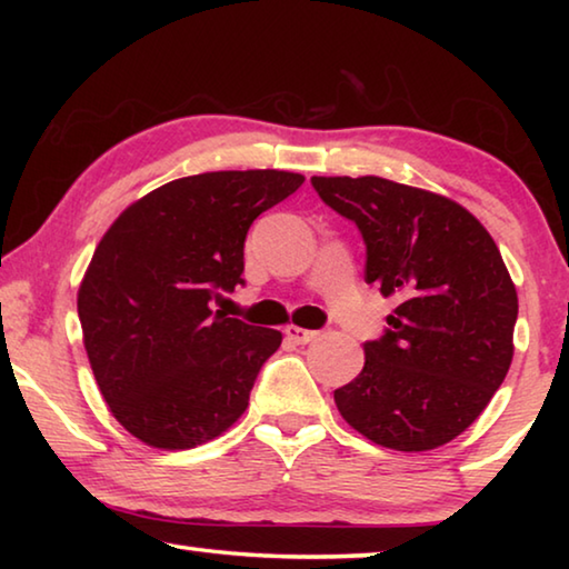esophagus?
Segmentation results:
<instances>
[{
	"mask_svg": "<svg viewBox=\"0 0 569 569\" xmlns=\"http://www.w3.org/2000/svg\"><path fill=\"white\" fill-rule=\"evenodd\" d=\"M286 336H288V341L303 346L308 341H313L316 336H319V331H308V329H301V326L291 323V326H286Z\"/></svg>",
	"mask_w": 569,
	"mask_h": 569,
	"instance_id": "esophagus-1",
	"label": "esophagus"
}]
</instances>
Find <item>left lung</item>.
Listing matches in <instances>:
<instances>
[{"label": "left lung", "instance_id": "obj_1", "mask_svg": "<svg viewBox=\"0 0 569 569\" xmlns=\"http://www.w3.org/2000/svg\"><path fill=\"white\" fill-rule=\"evenodd\" d=\"M366 243V283L401 303L359 377L333 391L351 427L397 451L457 439L502 387L517 291L487 228L455 200L387 178H311Z\"/></svg>", "mask_w": 569, "mask_h": 569}]
</instances>
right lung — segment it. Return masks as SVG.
Instances as JSON below:
<instances>
[{
    "instance_id": "add662e5",
    "label": "right lung",
    "mask_w": 569,
    "mask_h": 569,
    "mask_svg": "<svg viewBox=\"0 0 569 569\" xmlns=\"http://www.w3.org/2000/svg\"><path fill=\"white\" fill-rule=\"evenodd\" d=\"M286 170L178 178L134 200L94 248L77 291L84 351L124 429L156 449H192L246 411L261 366L281 346L210 311L243 283L248 228L303 186Z\"/></svg>"
}]
</instances>
